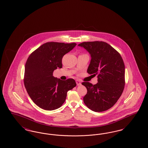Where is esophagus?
<instances>
[{
    "instance_id": "obj_1",
    "label": "esophagus",
    "mask_w": 148,
    "mask_h": 148,
    "mask_svg": "<svg viewBox=\"0 0 148 148\" xmlns=\"http://www.w3.org/2000/svg\"><path fill=\"white\" fill-rule=\"evenodd\" d=\"M76 83H77V85H78V86L81 85V83H80V82L79 80H76Z\"/></svg>"
}]
</instances>
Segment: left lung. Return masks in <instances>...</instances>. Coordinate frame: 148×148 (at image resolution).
Masks as SVG:
<instances>
[{
	"instance_id": "8db88e82",
	"label": "left lung",
	"mask_w": 148,
	"mask_h": 148,
	"mask_svg": "<svg viewBox=\"0 0 148 148\" xmlns=\"http://www.w3.org/2000/svg\"><path fill=\"white\" fill-rule=\"evenodd\" d=\"M79 46L91 56L87 72L98 75L97 84L83 82L87 89L83 98L85 106L95 112L111 108L121 95L125 86V65L119 52L104 42H83Z\"/></svg>"
}]
</instances>
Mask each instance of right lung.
I'll return each instance as SVG.
<instances>
[{"mask_svg":"<svg viewBox=\"0 0 148 148\" xmlns=\"http://www.w3.org/2000/svg\"><path fill=\"white\" fill-rule=\"evenodd\" d=\"M77 45L75 42H48L34 50L25 65L24 84L36 106L47 110L63 104L67 92L77 84L73 79L62 80L53 77V71L62 68L64 56Z\"/></svg>","mask_w":148,"mask_h":148,"instance_id":"1","label":"right lung"}]
</instances>
